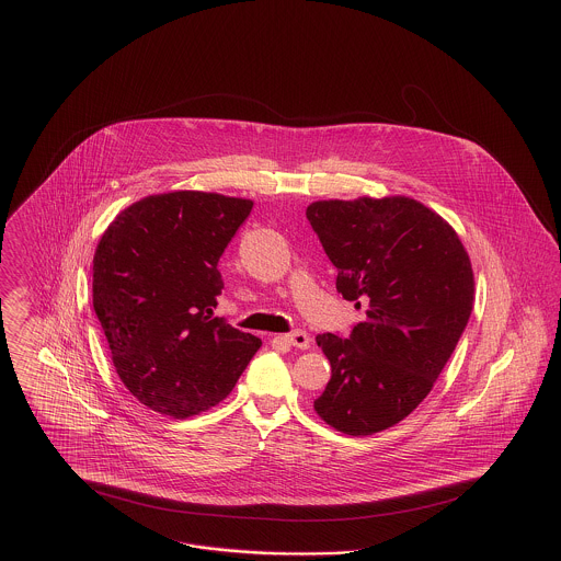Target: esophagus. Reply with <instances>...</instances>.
<instances>
[{
	"label": "esophagus",
	"mask_w": 561,
	"mask_h": 561,
	"mask_svg": "<svg viewBox=\"0 0 561 561\" xmlns=\"http://www.w3.org/2000/svg\"><path fill=\"white\" fill-rule=\"evenodd\" d=\"M282 341H284V343H288V345H293V347H311V336H309L307 332H302V330H294L290 334H284V336H282Z\"/></svg>",
	"instance_id": "obj_1"
}]
</instances>
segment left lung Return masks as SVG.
Masks as SVG:
<instances>
[{
  "instance_id": "1",
  "label": "left lung",
  "mask_w": 561,
  "mask_h": 561,
  "mask_svg": "<svg viewBox=\"0 0 561 561\" xmlns=\"http://www.w3.org/2000/svg\"><path fill=\"white\" fill-rule=\"evenodd\" d=\"M307 218L339 271L336 290L366 318L348 339L318 334L332 376L313 401L321 421L373 435L433 389L473 311V268L453 227L403 195L313 202Z\"/></svg>"
}]
</instances>
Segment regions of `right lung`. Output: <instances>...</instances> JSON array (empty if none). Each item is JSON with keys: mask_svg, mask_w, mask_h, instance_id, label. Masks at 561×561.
<instances>
[{"mask_svg": "<svg viewBox=\"0 0 561 561\" xmlns=\"http://www.w3.org/2000/svg\"><path fill=\"white\" fill-rule=\"evenodd\" d=\"M252 206L204 191L149 195L117 214L96 245L92 305L115 373L153 412H206L261 347L213 316L218 261Z\"/></svg>", "mask_w": 561, "mask_h": 561, "instance_id": "add662e5", "label": "right lung"}]
</instances>
